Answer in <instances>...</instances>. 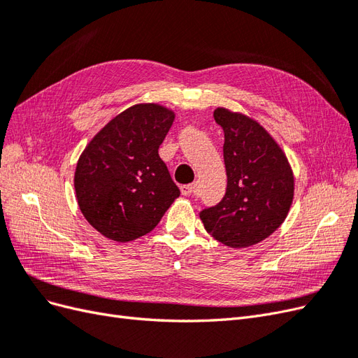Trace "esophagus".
<instances>
[{"mask_svg":"<svg viewBox=\"0 0 358 358\" xmlns=\"http://www.w3.org/2000/svg\"><path fill=\"white\" fill-rule=\"evenodd\" d=\"M196 188H197V183H188V185L180 187V192L183 196H192V194L196 192Z\"/></svg>","mask_w":358,"mask_h":358,"instance_id":"obj_1","label":"esophagus"}]
</instances>
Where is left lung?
<instances>
[{"mask_svg": "<svg viewBox=\"0 0 358 358\" xmlns=\"http://www.w3.org/2000/svg\"><path fill=\"white\" fill-rule=\"evenodd\" d=\"M213 117L224 129L227 191L218 204L200 212V220L218 242L251 246L285 221L294 176L284 150L254 119L224 107Z\"/></svg>", "mask_w": 358, "mask_h": 358, "instance_id": "obj_1", "label": "left lung"}]
</instances>
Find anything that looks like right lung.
Returning <instances> with one entry per match:
<instances>
[{
	"label": "right lung",
	"mask_w": 358,
	"mask_h": 358,
	"mask_svg": "<svg viewBox=\"0 0 358 358\" xmlns=\"http://www.w3.org/2000/svg\"><path fill=\"white\" fill-rule=\"evenodd\" d=\"M175 113L136 104L119 113L88 143L74 173L79 208L107 239L129 242L152 231L179 197L158 155Z\"/></svg>",
	"instance_id": "1"
}]
</instances>
